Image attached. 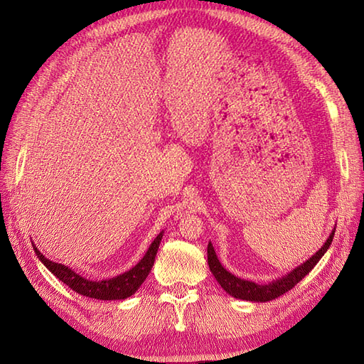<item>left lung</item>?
<instances>
[{
  "label": "left lung",
  "instance_id": "1",
  "mask_svg": "<svg viewBox=\"0 0 364 364\" xmlns=\"http://www.w3.org/2000/svg\"><path fill=\"white\" fill-rule=\"evenodd\" d=\"M335 230L336 228H333L327 241L323 242V245L313 255L310 259H306L304 264L292 269L291 272H288L284 277L275 278V280L266 284H258L250 280H244V278H239L231 272H228V270L220 264V261L218 258V255H215V250L211 242L208 244V264H210V269L215 280H218V283L222 286L223 291L228 292L231 297L247 300V301H269L283 296L284 292L291 291L294 286L301 280V278H304L306 274H310V270L318 264L319 259L323 257V253L330 249V244L333 241V236H335Z\"/></svg>",
  "mask_w": 364,
  "mask_h": 364
}]
</instances>
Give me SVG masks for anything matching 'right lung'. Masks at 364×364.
<instances>
[{
    "mask_svg": "<svg viewBox=\"0 0 364 364\" xmlns=\"http://www.w3.org/2000/svg\"><path fill=\"white\" fill-rule=\"evenodd\" d=\"M162 235H164V231H161V233L153 239V242L150 244L149 250H146V253L144 255V258L139 261L134 267H131L129 270H127V272H123L117 277L106 278V280H102V282L87 280V278L76 274L75 270L68 266L50 261L48 258H45L41 252H38L36 245H34V252L37 253V258L43 262L45 267L48 269L53 275H56L60 282L65 283L68 288L73 289L75 292L81 294V296L98 299V300H123L133 296V294L139 289V286H141L145 282V278L149 277L150 270L153 267L154 257H156L158 249H159Z\"/></svg>",
    "mask_w": 364,
    "mask_h": 364,
    "instance_id": "add662e5",
    "label": "right lung"
}]
</instances>
